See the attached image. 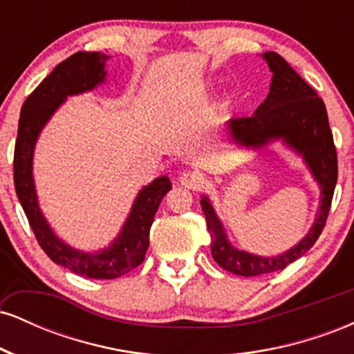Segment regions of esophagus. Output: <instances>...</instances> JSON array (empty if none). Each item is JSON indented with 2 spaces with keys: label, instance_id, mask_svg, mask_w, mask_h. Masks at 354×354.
<instances>
[{
  "label": "esophagus",
  "instance_id": "1",
  "mask_svg": "<svg viewBox=\"0 0 354 354\" xmlns=\"http://www.w3.org/2000/svg\"><path fill=\"white\" fill-rule=\"evenodd\" d=\"M180 183L181 186H185V188L198 191L205 186V176L198 171H186L180 176Z\"/></svg>",
  "mask_w": 354,
  "mask_h": 354
}]
</instances>
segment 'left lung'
Segmentation results:
<instances>
[{
	"label": "left lung",
	"mask_w": 354,
	"mask_h": 354,
	"mask_svg": "<svg viewBox=\"0 0 354 354\" xmlns=\"http://www.w3.org/2000/svg\"><path fill=\"white\" fill-rule=\"evenodd\" d=\"M263 56L273 71L270 95L259 104L253 116L233 118L228 124L230 133L241 145L254 148L283 138L284 143L303 154L304 161L319 183L321 205L315 225L303 241L284 254L261 258L234 250L230 245L208 198H203L201 208L211 236V254L214 261L223 270L246 278L284 270L318 241L330 214L333 193L338 180L336 146L323 100L278 53L268 51Z\"/></svg>",
	"instance_id": "left-lung-1"
}]
</instances>
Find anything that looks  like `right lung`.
Here are the masks:
<instances>
[{
    "instance_id": "obj_1",
    "label": "right lung",
    "mask_w": 354,
    "mask_h": 354,
    "mask_svg": "<svg viewBox=\"0 0 354 354\" xmlns=\"http://www.w3.org/2000/svg\"><path fill=\"white\" fill-rule=\"evenodd\" d=\"M106 59H109V56L103 53L78 51L61 61L38 84V88L23 103L13 160L16 194L39 246L50 256L51 261L68 268L83 278L93 279L120 278L145 261L153 218L165 194L171 189V181L168 176L158 178L151 185L141 189L120 236L108 250L96 254L80 253L66 246L53 234L51 228L44 221L36 201L33 174H31L36 138L66 96L88 91L96 84L103 83L106 75L104 71Z\"/></svg>"
}]
</instances>
